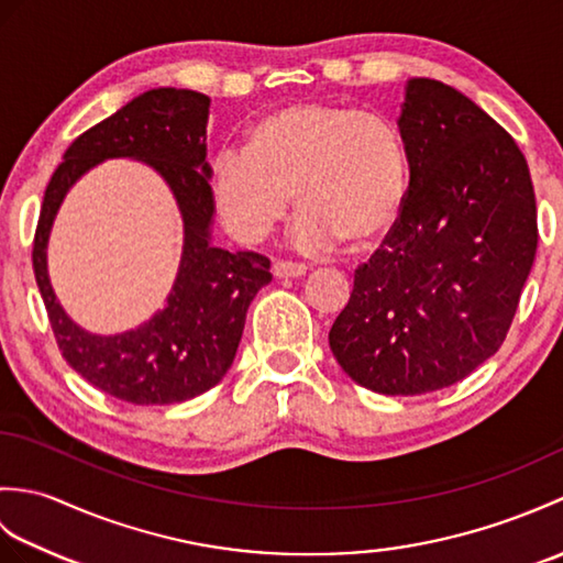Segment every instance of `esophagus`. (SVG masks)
Here are the masks:
<instances>
[{
	"instance_id": "1",
	"label": "esophagus",
	"mask_w": 563,
	"mask_h": 563,
	"mask_svg": "<svg viewBox=\"0 0 563 563\" xmlns=\"http://www.w3.org/2000/svg\"><path fill=\"white\" fill-rule=\"evenodd\" d=\"M305 273H307L305 263H292V261H275L273 263L275 278H302Z\"/></svg>"
}]
</instances>
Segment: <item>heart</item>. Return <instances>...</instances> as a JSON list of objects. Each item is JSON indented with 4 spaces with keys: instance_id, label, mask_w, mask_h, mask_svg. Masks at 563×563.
<instances>
[{
    "instance_id": "1",
    "label": "heart",
    "mask_w": 563,
    "mask_h": 563,
    "mask_svg": "<svg viewBox=\"0 0 563 563\" xmlns=\"http://www.w3.org/2000/svg\"><path fill=\"white\" fill-rule=\"evenodd\" d=\"M409 188L411 157L399 128L324 101L266 113L246 130L244 150H222L210 166L214 212L246 244L263 242L297 196L302 249H375L399 224Z\"/></svg>"
}]
</instances>
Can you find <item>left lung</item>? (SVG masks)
Listing matches in <instances>:
<instances>
[{
  "mask_svg": "<svg viewBox=\"0 0 563 563\" xmlns=\"http://www.w3.org/2000/svg\"><path fill=\"white\" fill-rule=\"evenodd\" d=\"M397 125L409 200L355 271L329 345L361 387L413 397L472 375L506 341L537 254V206L516 140L457 89L409 79Z\"/></svg>",
  "mask_w": 563,
  "mask_h": 563,
  "instance_id": "8db88e82",
  "label": "left lung"
}]
</instances>
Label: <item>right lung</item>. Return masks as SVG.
I'll return each mask as SVG.
<instances>
[{"label":"right lung","mask_w":563,"mask_h":563,"mask_svg":"<svg viewBox=\"0 0 563 563\" xmlns=\"http://www.w3.org/2000/svg\"><path fill=\"white\" fill-rule=\"evenodd\" d=\"M208 118L206 93L150 89L71 142L45 188L33 273L47 319L69 367L121 401L178 404L218 385L234 363L251 300L273 278L266 256L212 244ZM109 158L147 163L170 186L183 212L185 249L167 305L135 330L103 338L81 330L58 305L46 242L68 188Z\"/></svg>","instance_id":"obj_1"}]
</instances>
